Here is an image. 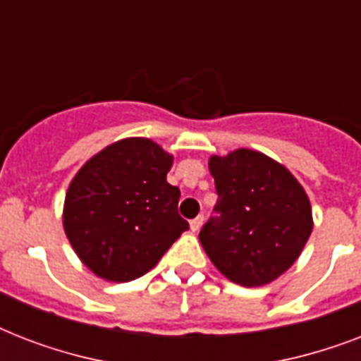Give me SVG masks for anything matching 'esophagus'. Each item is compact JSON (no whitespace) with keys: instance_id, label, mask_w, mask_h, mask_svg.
Masks as SVG:
<instances>
[{"instance_id":"esophagus-1","label":"esophagus","mask_w":361,"mask_h":361,"mask_svg":"<svg viewBox=\"0 0 361 361\" xmlns=\"http://www.w3.org/2000/svg\"><path fill=\"white\" fill-rule=\"evenodd\" d=\"M202 223H204V217L202 215H198V217H195V219L189 223V226H191L192 232H198L200 231V226H202Z\"/></svg>"}]
</instances>
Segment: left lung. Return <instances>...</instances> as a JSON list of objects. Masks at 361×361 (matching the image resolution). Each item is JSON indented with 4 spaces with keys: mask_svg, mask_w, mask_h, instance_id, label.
I'll return each instance as SVG.
<instances>
[{
    "mask_svg": "<svg viewBox=\"0 0 361 361\" xmlns=\"http://www.w3.org/2000/svg\"><path fill=\"white\" fill-rule=\"evenodd\" d=\"M219 219L198 240L214 266L241 286H262L285 274L313 232L311 202L302 183L279 161L249 147L208 161Z\"/></svg>",
    "mask_w": 361,
    "mask_h": 361,
    "instance_id": "8db88e82",
    "label": "left lung"
}]
</instances>
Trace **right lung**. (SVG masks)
Listing matches in <instances>:
<instances>
[{
  "label": "right lung",
  "mask_w": 361,
  "mask_h": 361,
  "mask_svg": "<svg viewBox=\"0 0 361 361\" xmlns=\"http://www.w3.org/2000/svg\"><path fill=\"white\" fill-rule=\"evenodd\" d=\"M172 164L174 155L157 142L129 136L87 159L71 180L65 236L97 277L138 279L189 228L178 214L180 189L166 181Z\"/></svg>",
  "instance_id": "obj_1"
}]
</instances>
